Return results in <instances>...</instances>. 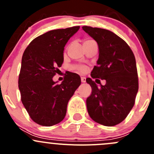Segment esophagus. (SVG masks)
Segmentation results:
<instances>
[{
	"label": "esophagus",
	"mask_w": 154,
	"mask_h": 154,
	"mask_svg": "<svg viewBox=\"0 0 154 154\" xmlns=\"http://www.w3.org/2000/svg\"><path fill=\"white\" fill-rule=\"evenodd\" d=\"M81 81H82V83H86V77H81Z\"/></svg>",
	"instance_id": "34e87169"
}]
</instances>
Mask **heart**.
Returning a JSON list of instances; mask_svg holds the SVG:
<instances>
[{
	"label": "heart",
	"mask_w": 154,
	"mask_h": 154,
	"mask_svg": "<svg viewBox=\"0 0 154 154\" xmlns=\"http://www.w3.org/2000/svg\"><path fill=\"white\" fill-rule=\"evenodd\" d=\"M88 41H91V40H90V39H86V40H85L84 42H88ZM75 68L77 70H78V71H85V67H83V66H77V67H76Z\"/></svg>",
	"instance_id": "obj_1"
}]
</instances>
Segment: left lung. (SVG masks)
<instances>
[{"mask_svg": "<svg viewBox=\"0 0 154 154\" xmlns=\"http://www.w3.org/2000/svg\"><path fill=\"white\" fill-rule=\"evenodd\" d=\"M82 28L97 42L99 48L97 66L91 71V77L106 80L104 86L98 87L96 80L86 79L91 87V95L86 99L88 115L100 125H119L134 106L139 89L135 56L128 45L114 32L88 26ZM98 79L96 80L100 82Z\"/></svg>", "mask_w": 154, "mask_h": 154, "instance_id": "obj_1", "label": "left lung"}]
</instances>
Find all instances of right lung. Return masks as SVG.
<instances>
[{
    "label": "right lung",
    "instance_id": "add662e5",
    "mask_svg": "<svg viewBox=\"0 0 154 154\" xmlns=\"http://www.w3.org/2000/svg\"><path fill=\"white\" fill-rule=\"evenodd\" d=\"M79 29L48 31L34 38L23 54L18 88L23 105L38 125L50 127L61 122L70 98L81 83L80 76L72 72L60 84L53 80L64 60L66 43Z\"/></svg>",
    "mask_w": 154,
    "mask_h": 154
}]
</instances>
